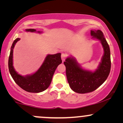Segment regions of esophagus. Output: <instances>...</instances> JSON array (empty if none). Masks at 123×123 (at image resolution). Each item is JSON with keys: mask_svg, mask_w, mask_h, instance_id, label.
I'll list each match as a JSON object with an SVG mask.
<instances>
[{"mask_svg": "<svg viewBox=\"0 0 123 123\" xmlns=\"http://www.w3.org/2000/svg\"><path fill=\"white\" fill-rule=\"evenodd\" d=\"M66 54H64V53L62 54L61 59H62V61H65V60L66 59Z\"/></svg>", "mask_w": 123, "mask_h": 123, "instance_id": "34e87169", "label": "esophagus"}]
</instances>
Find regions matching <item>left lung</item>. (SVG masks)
Listing matches in <instances>:
<instances>
[{"label":"left lung","instance_id":"1","mask_svg":"<svg viewBox=\"0 0 123 123\" xmlns=\"http://www.w3.org/2000/svg\"><path fill=\"white\" fill-rule=\"evenodd\" d=\"M91 35L92 39L101 42L104 49V55L98 68L94 72L84 69L72 57H68L63 62L70 88L79 94L91 92L98 88L105 82L111 71V51L103 32L100 30L91 31Z\"/></svg>","mask_w":123,"mask_h":123}]
</instances>
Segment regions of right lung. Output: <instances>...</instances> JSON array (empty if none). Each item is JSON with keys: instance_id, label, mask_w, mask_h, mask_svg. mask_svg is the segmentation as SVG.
Here are the masks:
<instances>
[{"instance_id": "right-lung-1", "label": "right lung", "mask_w": 123, "mask_h": 123, "mask_svg": "<svg viewBox=\"0 0 123 123\" xmlns=\"http://www.w3.org/2000/svg\"><path fill=\"white\" fill-rule=\"evenodd\" d=\"M26 32H38L34 29H26ZM19 38H17L14 41L11 47L10 53L8 58V69L11 76L21 88L29 92L38 93L44 91L49 87L51 82L52 78L57 66L62 63L61 55V54H48L44 61L43 63L36 72L32 74L25 76H21L15 71L13 66V49Z\"/></svg>"}]
</instances>
